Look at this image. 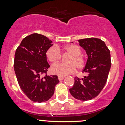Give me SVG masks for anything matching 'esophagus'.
<instances>
[{"label": "esophagus", "mask_w": 125, "mask_h": 125, "mask_svg": "<svg viewBox=\"0 0 125 125\" xmlns=\"http://www.w3.org/2000/svg\"><path fill=\"white\" fill-rule=\"evenodd\" d=\"M64 78H65V77H60V76H59V77H58V79H59V80H63Z\"/></svg>", "instance_id": "esophagus-1"}]
</instances>
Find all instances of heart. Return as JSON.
I'll return each instance as SVG.
<instances>
[{
    "label": "heart",
    "mask_w": 125,
    "mask_h": 125,
    "mask_svg": "<svg viewBox=\"0 0 125 125\" xmlns=\"http://www.w3.org/2000/svg\"><path fill=\"white\" fill-rule=\"evenodd\" d=\"M62 50L71 56L68 60V64L58 63L52 65L51 68L52 73L60 77H65L74 73L76 68L80 70L84 67L86 60L81 54L82 52L79 46L72 44L66 46ZM46 56L48 60L52 63L58 62L62 58L60 48L56 45L52 46L47 50Z\"/></svg>",
    "instance_id": "1"
}]
</instances>
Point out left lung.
Wrapping results in <instances>:
<instances>
[{
    "label": "left lung",
    "instance_id": "obj_1",
    "mask_svg": "<svg viewBox=\"0 0 125 125\" xmlns=\"http://www.w3.org/2000/svg\"><path fill=\"white\" fill-rule=\"evenodd\" d=\"M78 41L88 56L83 70L88 73V75L83 78L75 77L74 84L69 92L78 100H91L100 94L107 81L111 65L110 52L100 39L89 38Z\"/></svg>",
    "mask_w": 125,
    "mask_h": 125
}]
</instances>
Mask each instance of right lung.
Segmentation results:
<instances>
[{
    "label": "right lung",
    "instance_id": "add662e5",
    "mask_svg": "<svg viewBox=\"0 0 125 125\" xmlns=\"http://www.w3.org/2000/svg\"><path fill=\"white\" fill-rule=\"evenodd\" d=\"M52 41L38 33L25 37L15 51L14 67L18 84L31 101L43 102L50 99L59 82L56 75H47L50 68L46 52ZM44 73L45 76L41 75Z\"/></svg>",
    "mask_w": 125,
    "mask_h": 125
}]
</instances>
